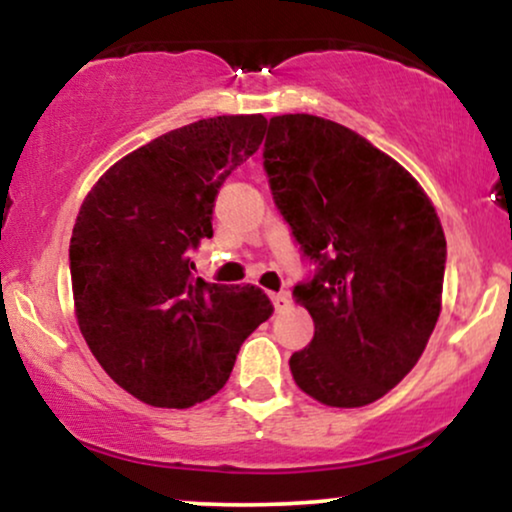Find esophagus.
Here are the masks:
<instances>
[{
	"label": "esophagus",
	"instance_id": "34e87169",
	"mask_svg": "<svg viewBox=\"0 0 512 512\" xmlns=\"http://www.w3.org/2000/svg\"><path fill=\"white\" fill-rule=\"evenodd\" d=\"M272 303H274V310L276 313H281V310H286L291 305V298H289V293H272Z\"/></svg>",
	"mask_w": 512,
	"mask_h": 512
}]
</instances>
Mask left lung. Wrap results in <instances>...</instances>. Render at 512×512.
<instances>
[{"label": "left lung", "instance_id": "1", "mask_svg": "<svg viewBox=\"0 0 512 512\" xmlns=\"http://www.w3.org/2000/svg\"><path fill=\"white\" fill-rule=\"evenodd\" d=\"M262 158L315 264L293 289L315 322L293 380L327 407H366L416 366L438 322L448 250L436 209L395 158L325 117H272Z\"/></svg>", "mask_w": 512, "mask_h": 512}]
</instances>
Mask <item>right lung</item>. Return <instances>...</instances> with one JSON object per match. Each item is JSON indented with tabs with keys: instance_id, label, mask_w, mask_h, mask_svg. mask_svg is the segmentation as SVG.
Listing matches in <instances>:
<instances>
[{
	"instance_id": "right-lung-1",
	"label": "right lung",
	"mask_w": 512,
	"mask_h": 512,
	"mask_svg": "<svg viewBox=\"0 0 512 512\" xmlns=\"http://www.w3.org/2000/svg\"><path fill=\"white\" fill-rule=\"evenodd\" d=\"M262 115L192 122L117 161L93 185L69 243L88 349L122 390L187 409L226 385L240 344L274 305L255 286L207 284L190 250L211 238L223 180L260 149Z\"/></svg>"
}]
</instances>
